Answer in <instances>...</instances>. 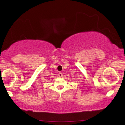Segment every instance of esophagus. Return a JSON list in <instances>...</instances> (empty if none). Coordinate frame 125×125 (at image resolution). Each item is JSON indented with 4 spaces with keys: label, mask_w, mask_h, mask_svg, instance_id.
Instances as JSON below:
<instances>
[{
    "label": "esophagus",
    "mask_w": 125,
    "mask_h": 125,
    "mask_svg": "<svg viewBox=\"0 0 125 125\" xmlns=\"http://www.w3.org/2000/svg\"><path fill=\"white\" fill-rule=\"evenodd\" d=\"M59 76L60 77H62V73L61 72H60L59 73Z\"/></svg>",
    "instance_id": "1"
}]
</instances>
